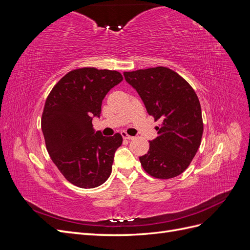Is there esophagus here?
<instances>
[{
	"label": "esophagus",
	"instance_id": "1",
	"mask_svg": "<svg viewBox=\"0 0 250 250\" xmlns=\"http://www.w3.org/2000/svg\"><path fill=\"white\" fill-rule=\"evenodd\" d=\"M121 135H122L123 139H125V140H132L133 139V137H131V135H129V134H127L125 131L121 132Z\"/></svg>",
	"mask_w": 250,
	"mask_h": 250
}]
</instances>
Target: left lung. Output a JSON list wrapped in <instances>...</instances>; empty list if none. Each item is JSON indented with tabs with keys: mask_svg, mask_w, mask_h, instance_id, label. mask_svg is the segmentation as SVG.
Listing matches in <instances>:
<instances>
[{
	"mask_svg": "<svg viewBox=\"0 0 250 250\" xmlns=\"http://www.w3.org/2000/svg\"><path fill=\"white\" fill-rule=\"evenodd\" d=\"M137 90L147 112L162 125L140 162L151 176L169 179L183 173L200 146L203 123L201 107L192 86L165 66L124 73Z\"/></svg>",
	"mask_w": 250,
	"mask_h": 250,
	"instance_id": "obj_1",
	"label": "left lung"
}]
</instances>
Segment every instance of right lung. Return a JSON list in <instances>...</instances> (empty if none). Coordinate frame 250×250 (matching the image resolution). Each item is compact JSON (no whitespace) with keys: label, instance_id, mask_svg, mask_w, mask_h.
I'll return each mask as SVG.
<instances>
[{"label":"right lung","instance_id":"1","mask_svg":"<svg viewBox=\"0 0 250 250\" xmlns=\"http://www.w3.org/2000/svg\"><path fill=\"white\" fill-rule=\"evenodd\" d=\"M123 80L117 71L82 67L67 73L52 88L42 117V130L51 160L71 184L83 188L99 187L111 173L122 135L103 137L95 131L109 90Z\"/></svg>","mask_w":250,"mask_h":250}]
</instances>
